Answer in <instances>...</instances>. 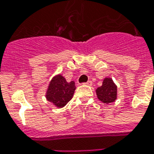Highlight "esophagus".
Wrapping results in <instances>:
<instances>
[{
  "instance_id": "1",
  "label": "esophagus",
  "mask_w": 154,
  "mask_h": 154,
  "mask_svg": "<svg viewBox=\"0 0 154 154\" xmlns=\"http://www.w3.org/2000/svg\"><path fill=\"white\" fill-rule=\"evenodd\" d=\"M84 84H86L87 86H91V85H92V82H91V81H88V82H87L86 83Z\"/></svg>"
}]
</instances>
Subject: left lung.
I'll use <instances>...</instances> for the list:
<instances>
[{
	"mask_svg": "<svg viewBox=\"0 0 154 154\" xmlns=\"http://www.w3.org/2000/svg\"><path fill=\"white\" fill-rule=\"evenodd\" d=\"M98 99L103 103L109 104L114 102L117 97V87L111 78L106 77L103 80L102 86L98 87L97 90Z\"/></svg>",
	"mask_w": 154,
	"mask_h": 154,
	"instance_id": "left-lung-1",
	"label": "left lung"
}]
</instances>
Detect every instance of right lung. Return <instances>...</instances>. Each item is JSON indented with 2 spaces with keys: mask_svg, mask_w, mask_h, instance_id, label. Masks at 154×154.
I'll return each instance as SVG.
<instances>
[{
  "mask_svg": "<svg viewBox=\"0 0 154 154\" xmlns=\"http://www.w3.org/2000/svg\"><path fill=\"white\" fill-rule=\"evenodd\" d=\"M75 90L76 86L73 81L67 82L66 79L59 74L51 80L46 92V98L56 107L62 108L70 101Z\"/></svg>",
  "mask_w": 154,
  "mask_h": 154,
  "instance_id": "1",
  "label": "right lung"
}]
</instances>
